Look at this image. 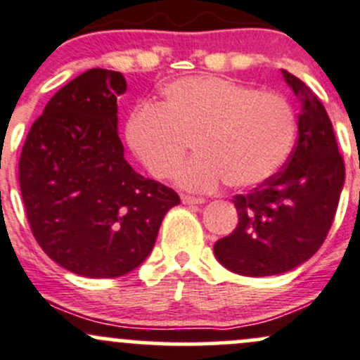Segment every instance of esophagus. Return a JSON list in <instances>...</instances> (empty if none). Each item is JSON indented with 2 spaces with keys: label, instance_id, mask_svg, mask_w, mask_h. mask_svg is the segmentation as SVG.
<instances>
[{
  "label": "esophagus",
  "instance_id": "obj_1",
  "mask_svg": "<svg viewBox=\"0 0 360 360\" xmlns=\"http://www.w3.org/2000/svg\"><path fill=\"white\" fill-rule=\"evenodd\" d=\"M181 200H183V203H186V205H202V203H205V200L200 198V196H191V195H183L181 196Z\"/></svg>",
  "mask_w": 360,
  "mask_h": 360
}]
</instances>
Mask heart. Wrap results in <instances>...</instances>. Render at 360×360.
Here are the masks:
<instances>
[{"label": "heart", "instance_id": "1", "mask_svg": "<svg viewBox=\"0 0 360 360\" xmlns=\"http://www.w3.org/2000/svg\"><path fill=\"white\" fill-rule=\"evenodd\" d=\"M295 136L285 96L214 75L172 82L158 107L136 108L127 122L132 151L158 179L172 176L195 141L198 155L176 174L191 191L266 183L290 157Z\"/></svg>", "mask_w": 360, "mask_h": 360}]
</instances>
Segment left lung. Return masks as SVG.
<instances>
[{"instance_id": "1", "label": "left lung", "mask_w": 360, "mask_h": 360, "mask_svg": "<svg viewBox=\"0 0 360 360\" xmlns=\"http://www.w3.org/2000/svg\"><path fill=\"white\" fill-rule=\"evenodd\" d=\"M283 77L304 105L297 143L269 181L234 196L238 226L214 245L219 262L241 276L281 274L310 259L330 233L345 183L326 108L300 79L288 70Z\"/></svg>"}]
</instances>
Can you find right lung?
I'll use <instances>...</instances> for the list:
<instances>
[{
    "label": "right lung",
    "instance_id": "add662e5",
    "mask_svg": "<svg viewBox=\"0 0 360 360\" xmlns=\"http://www.w3.org/2000/svg\"><path fill=\"white\" fill-rule=\"evenodd\" d=\"M120 72L91 69L48 101L30 127L18 183L34 238L51 260L84 278H117L150 255L172 188L136 172L117 134Z\"/></svg>",
    "mask_w": 360,
    "mask_h": 360
}]
</instances>
